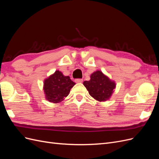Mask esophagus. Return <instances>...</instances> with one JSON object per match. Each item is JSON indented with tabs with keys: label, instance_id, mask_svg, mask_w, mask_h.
I'll list each match as a JSON object with an SVG mask.
<instances>
[{
	"label": "esophagus",
	"instance_id": "esophagus-1",
	"mask_svg": "<svg viewBox=\"0 0 159 159\" xmlns=\"http://www.w3.org/2000/svg\"><path fill=\"white\" fill-rule=\"evenodd\" d=\"M75 83H82L83 80L82 79H75Z\"/></svg>",
	"mask_w": 159,
	"mask_h": 159
}]
</instances>
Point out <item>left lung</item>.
I'll return each mask as SVG.
<instances>
[{
	"label": "left lung",
	"instance_id": "obj_1",
	"mask_svg": "<svg viewBox=\"0 0 159 159\" xmlns=\"http://www.w3.org/2000/svg\"><path fill=\"white\" fill-rule=\"evenodd\" d=\"M83 84L89 95L98 102H103L110 99L116 84L109 79L102 71L98 70L90 75V80L84 81Z\"/></svg>",
	"mask_w": 159,
	"mask_h": 159
}]
</instances>
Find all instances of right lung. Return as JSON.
<instances>
[{
    "label": "right lung",
    "mask_w": 159,
    "mask_h": 159,
    "mask_svg": "<svg viewBox=\"0 0 159 159\" xmlns=\"http://www.w3.org/2000/svg\"><path fill=\"white\" fill-rule=\"evenodd\" d=\"M75 84L69 76H65L59 70L44 80V91L46 99L50 102L58 103L65 99L70 89Z\"/></svg>",
    "instance_id": "obj_1"
}]
</instances>
